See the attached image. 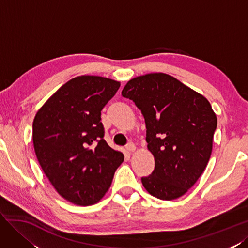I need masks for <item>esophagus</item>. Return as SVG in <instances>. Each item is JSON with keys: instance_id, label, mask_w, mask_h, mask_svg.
Here are the masks:
<instances>
[{"instance_id": "obj_1", "label": "esophagus", "mask_w": 248, "mask_h": 248, "mask_svg": "<svg viewBox=\"0 0 248 248\" xmlns=\"http://www.w3.org/2000/svg\"><path fill=\"white\" fill-rule=\"evenodd\" d=\"M135 151H136V146L133 143H130L128 146H126V152L128 153H134Z\"/></svg>"}]
</instances>
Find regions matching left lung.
Here are the masks:
<instances>
[{
	"label": "left lung",
	"instance_id": "obj_1",
	"mask_svg": "<svg viewBox=\"0 0 248 248\" xmlns=\"http://www.w3.org/2000/svg\"><path fill=\"white\" fill-rule=\"evenodd\" d=\"M141 110L147 150L155 169L141 179L148 193L163 201L183 196L207 167L217 117L211 104L174 77L152 73L131 79L122 91Z\"/></svg>",
	"mask_w": 248,
	"mask_h": 248
}]
</instances>
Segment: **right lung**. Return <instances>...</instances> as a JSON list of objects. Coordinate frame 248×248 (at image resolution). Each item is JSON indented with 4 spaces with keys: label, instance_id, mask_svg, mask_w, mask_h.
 <instances>
[{
    "label": "right lung",
    "instance_id": "add662e5",
    "mask_svg": "<svg viewBox=\"0 0 248 248\" xmlns=\"http://www.w3.org/2000/svg\"><path fill=\"white\" fill-rule=\"evenodd\" d=\"M120 82L100 76L69 80L41 106L33 120L37 160L67 202L90 206L108 192L124 154L104 140L101 111Z\"/></svg>",
    "mask_w": 248,
    "mask_h": 248
}]
</instances>
